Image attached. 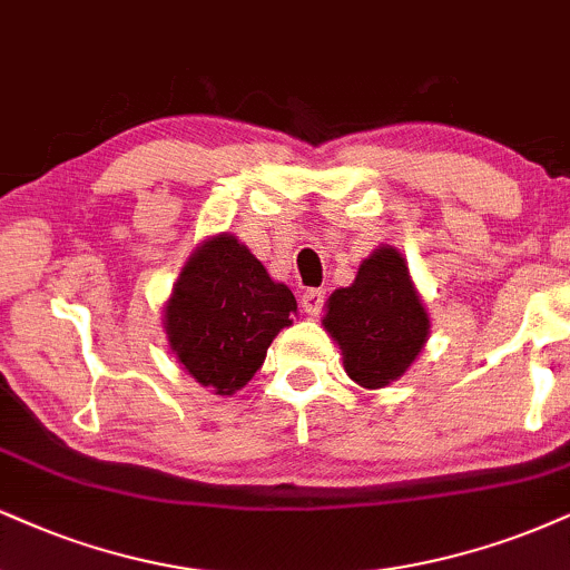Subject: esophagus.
Instances as JSON below:
<instances>
[{"label":"esophagus","mask_w":570,"mask_h":570,"mask_svg":"<svg viewBox=\"0 0 570 570\" xmlns=\"http://www.w3.org/2000/svg\"><path fill=\"white\" fill-rule=\"evenodd\" d=\"M325 298H327V293L322 291V287H308L304 296H301V306H304L306 314H314V317H317V314L322 312V306H325Z\"/></svg>","instance_id":"34e87169"}]
</instances>
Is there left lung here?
<instances>
[{
	"label": "left lung",
	"instance_id": "8db88e82",
	"mask_svg": "<svg viewBox=\"0 0 570 570\" xmlns=\"http://www.w3.org/2000/svg\"><path fill=\"white\" fill-rule=\"evenodd\" d=\"M325 306L322 325L341 346L348 377L362 389H383L399 381L431 333L410 266L393 245L372 250L354 283L338 287Z\"/></svg>",
	"mask_w": 570,
	"mask_h": 570
}]
</instances>
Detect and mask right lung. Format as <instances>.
<instances>
[{
	"mask_svg": "<svg viewBox=\"0 0 570 570\" xmlns=\"http://www.w3.org/2000/svg\"><path fill=\"white\" fill-rule=\"evenodd\" d=\"M296 314L291 287L274 283L235 235L222 232L181 266L164 327L181 367L219 396H232L256 375L274 335Z\"/></svg>",
	"mask_w": 570,
	"mask_h": 570,
	"instance_id": "right-lung-1",
	"label": "right lung"
}]
</instances>
